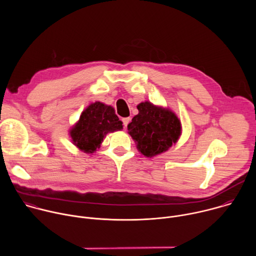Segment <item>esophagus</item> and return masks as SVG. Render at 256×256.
Masks as SVG:
<instances>
[{
  "mask_svg": "<svg viewBox=\"0 0 256 256\" xmlns=\"http://www.w3.org/2000/svg\"><path fill=\"white\" fill-rule=\"evenodd\" d=\"M130 122V118H122V122H124V128H126V126Z\"/></svg>",
  "mask_w": 256,
  "mask_h": 256,
  "instance_id": "obj_1",
  "label": "esophagus"
}]
</instances>
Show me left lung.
<instances>
[{
	"mask_svg": "<svg viewBox=\"0 0 256 256\" xmlns=\"http://www.w3.org/2000/svg\"><path fill=\"white\" fill-rule=\"evenodd\" d=\"M138 114L132 118L128 130L136 148L146 157H154L169 150L181 134V124L168 108L149 101L140 103Z\"/></svg>",
	"mask_w": 256,
	"mask_h": 256,
	"instance_id": "left-lung-1",
	"label": "left lung"
}]
</instances>
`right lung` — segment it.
I'll list each match as a JSON object with an SVG mask.
<instances>
[{
	"label": "right lung",
	"mask_w": 256,
	"mask_h": 256,
	"mask_svg": "<svg viewBox=\"0 0 256 256\" xmlns=\"http://www.w3.org/2000/svg\"><path fill=\"white\" fill-rule=\"evenodd\" d=\"M122 130V122L114 108L102 102L90 104L82 112L78 122L70 130L72 142L81 151L92 154L100 148L108 132Z\"/></svg>",
	"instance_id": "1"
}]
</instances>
